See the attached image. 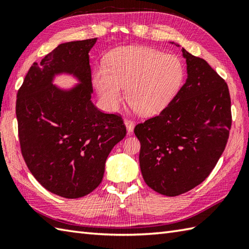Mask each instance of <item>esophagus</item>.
I'll list each match as a JSON object with an SVG mask.
<instances>
[{"label":"esophagus","instance_id":"esophagus-1","mask_svg":"<svg viewBox=\"0 0 249 249\" xmlns=\"http://www.w3.org/2000/svg\"><path fill=\"white\" fill-rule=\"evenodd\" d=\"M124 124L126 126V129H127V133L131 134L134 131V127H135V123L133 121L130 120H125L124 121Z\"/></svg>","mask_w":249,"mask_h":249}]
</instances>
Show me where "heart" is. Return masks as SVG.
<instances>
[{
  "instance_id": "b5f03b06",
  "label": "heart",
  "mask_w": 249,
  "mask_h": 249,
  "mask_svg": "<svg viewBox=\"0 0 249 249\" xmlns=\"http://www.w3.org/2000/svg\"><path fill=\"white\" fill-rule=\"evenodd\" d=\"M183 61L149 47H122L106 57V66L93 71L92 83L103 107L114 112L124 97L141 115L160 112L181 88Z\"/></svg>"
}]
</instances>
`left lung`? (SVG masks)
Returning a JSON list of instances; mask_svg holds the SVG:
<instances>
[{"label":"left lung","mask_w":249,"mask_h":249,"mask_svg":"<svg viewBox=\"0 0 249 249\" xmlns=\"http://www.w3.org/2000/svg\"><path fill=\"white\" fill-rule=\"evenodd\" d=\"M181 51L187 65L184 86L160 115L134 130L141 144L139 162L144 182L168 197L186 193L209 177L223 154L231 127L227 83L208 62L184 48Z\"/></svg>","instance_id":"8db88e82"}]
</instances>
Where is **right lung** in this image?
<instances>
[{"label":"right lung","instance_id":"1","mask_svg":"<svg viewBox=\"0 0 249 249\" xmlns=\"http://www.w3.org/2000/svg\"><path fill=\"white\" fill-rule=\"evenodd\" d=\"M97 38L60 44L31 66L17 94L21 152L31 173L50 193L83 197L100 184L113 146L126 136L122 118L92 103L89 52ZM71 75L77 82H54Z\"/></svg>","mask_w":249,"mask_h":249}]
</instances>
